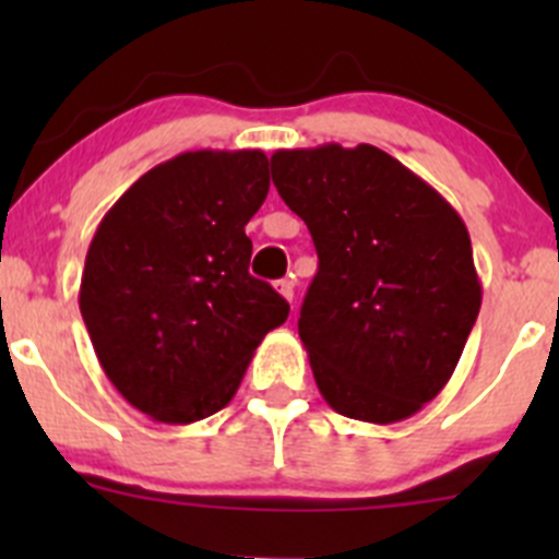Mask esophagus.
I'll list each match as a JSON object with an SVG mask.
<instances>
[{
  "instance_id": "esophagus-1",
  "label": "esophagus",
  "mask_w": 559,
  "mask_h": 559,
  "mask_svg": "<svg viewBox=\"0 0 559 559\" xmlns=\"http://www.w3.org/2000/svg\"><path fill=\"white\" fill-rule=\"evenodd\" d=\"M275 292H278L281 297H284V300H295V284H292L289 278H284V281H278V284H275Z\"/></svg>"
}]
</instances>
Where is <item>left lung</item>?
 I'll list each match as a JSON object with an SVG mask.
<instances>
[{"label": "left lung", "mask_w": 559, "mask_h": 559, "mask_svg": "<svg viewBox=\"0 0 559 559\" xmlns=\"http://www.w3.org/2000/svg\"><path fill=\"white\" fill-rule=\"evenodd\" d=\"M281 200L319 253L300 341L332 411L392 425L452 379L481 308L460 213L376 145L275 151Z\"/></svg>", "instance_id": "obj_1"}]
</instances>
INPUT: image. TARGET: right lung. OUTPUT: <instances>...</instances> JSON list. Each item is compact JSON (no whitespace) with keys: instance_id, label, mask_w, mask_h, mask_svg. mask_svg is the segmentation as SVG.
Segmentation results:
<instances>
[{"instance_id":"1","label":"right lung","mask_w":559,"mask_h":559,"mask_svg":"<svg viewBox=\"0 0 559 559\" xmlns=\"http://www.w3.org/2000/svg\"><path fill=\"white\" fill-rule=\"evenodd\" d=\"M270 189L264 151H186L105 213L81 275V313L127 403L191 425L238 392L289 302L248 275L246 224Z\"/></svg>"}]
</instances>
